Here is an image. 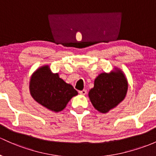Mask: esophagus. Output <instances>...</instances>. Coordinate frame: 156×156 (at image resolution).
<instances>
[{
    "mask_svg": "<svg viewBox=\"0 0 156 156\" xmlns=\"http://www.w3.org/2000/svg\"><path fill=\"white\" fill-rule=\"evenodd\" d=\"M79 93H80V94H82V95H85L87 94V91H86V90L83 89V90H82V91H79Z\"/></svg>",
    "mask_w": 156,
    "mask_h": 156,
    "instance_id": "1",
    "label": "esophagus"
}]
</instances>
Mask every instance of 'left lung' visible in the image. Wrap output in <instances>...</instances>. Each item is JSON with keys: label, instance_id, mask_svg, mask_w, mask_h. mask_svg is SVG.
Listing matches in <instances>:
<instances>
[{"label": "left lung", "instance_id": "8db88e82", "mask_svg": "<svg viewBox=\"0 0 156 156\" xmlns=\"http://www.w3.org/2000/svg\"><path fill=\"white\" fill-rule=\"evenodd\" d=\"M127 89L126 79L122 72L103 73L95 79L94 86L88 96L98 111L106 113L124 99Z\"/></svg>", "mask_w": 156, "mask_h": 156}]
</instances>
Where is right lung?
<instances>
[{"label": "right lung", "mask_w": 156, "mask_h": 156, "mask_svg": "<svg viewBox=\"0 0 156 156\" xmlns=\"http://www.w3.org/2000/svg\"><path fill=\"white\" fill-rule=\"evenodd\" d=\"M30 94L36 101L53 112H60L69 100L77 94L71 85L51 73L48 66L40 68L33 74L30 83Z\"/></svg>", "instance_id": "add662e5"}]
</instances>
